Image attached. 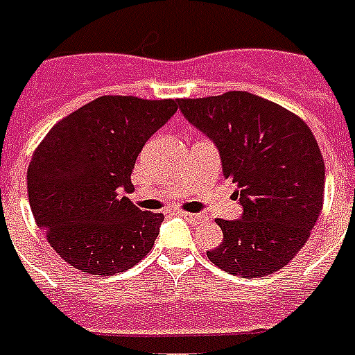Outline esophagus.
Listing matches in <instances>:
<instances>
[{
    "label": "esophagus",
    "mask_w": 355,
    "mask_h": 355,
    "mask_svg": "<svg viewBox=\"0 0 355 355\" xmlns=\"http://www.w3.org/2000/svg\"><path fill=\"white\" fill-rule=\"evenodd\" d=\"M180 218H184L186 221H189V223H193V225H197V223H201V214H191V212H180Z\"/></svg>",
    "instance_id": "esophagus-1"
}]
</instances>
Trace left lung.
<instances>
[{
	"mask_svg": "<svg viewBox=\"0 0 355 355\" xmlns=\"http://www.w3.org/2000/svg\"><path fill=\"white\" fill-rule=\"evenodd\" d=\"M178 105L216 143L243 208L240 220H216L223 240L208 259L248 279L274 274L304 248L322 212L326 169L315 135L283 105L248 91Z\"/></svg>",
	"mask_w": 355,
	"mask_h": 355,
	"instance_id": "left-lung-1",
	"label": "left lung"
}]
</instances>
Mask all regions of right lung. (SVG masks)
Wrapping results in <instances>:
<instances>
[{"instance_id": "obj_1", "label": "right lung", "mask_w": 355, "mask_h": 355, "mask_svg": "<svg viewBox=\"0 0 355 355\" xmlns=\"http://www.w3.org/2000/svg\"><path fill=\"white\" fill-rule=\"evenodd\" d=\"M178 100L100 96L61 119L27 167L35 221L58 255L91 275L128 270L153 250L164 214L121 197L135 159Z\"/></svg>"}]
</instances>
